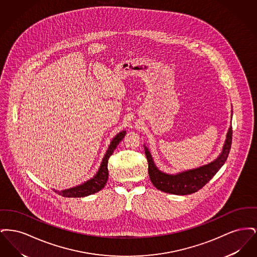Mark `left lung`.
Here are the masks:
<instances>
[{
    "label": "left lung",
    "mask_w": 257,
    "mask_h": 257,
    "mask_svg": "<svg viewBox=\"0 0 257 257\" xmlns=\"http://www.w3.org/2000/svg\"><path fill=\"white\" fill-rule=\"evenodd\" d=\"M232 143V127L230 126L226 135V140L221 154L214 162L200 167L198 169L184 171L178 174H167L160 171L154 165V162L145 147V152L148 162V174L152 184L162 192L172 195H191L200 190L208 181L219 171L228 157Z\"/></svg>",
    "instance_id": "1"
}]
</instances>
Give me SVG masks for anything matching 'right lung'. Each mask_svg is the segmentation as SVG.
<instances>
[{
  "instance_id": "obj_1",
  "label": "right lung",
  "mask_w": 257,
  "mask_h": 257,
  "mask_svg": "<svg viewBox=\"0 0 257 257\" xmlns=\"http://www.w3.org/2000/svg\"><path fill=\"white\" fill-rule=\"evenodd\" d=\"M125 133H126L125 131H122L112 139L110 147L106 152V155L101 163L100 169L93 178H91L90 180L86 181L80 186L74 187L71 189L63 190L61 192H57V191H55V192L64 197H83V196L92 195L94 193H97L100 190H102L108 181V176H109L108 161H109V158H110V155L113 153V150L115 149L116 146L121 142V140L125 136Z\"/></svg>"
}]
</instances>
